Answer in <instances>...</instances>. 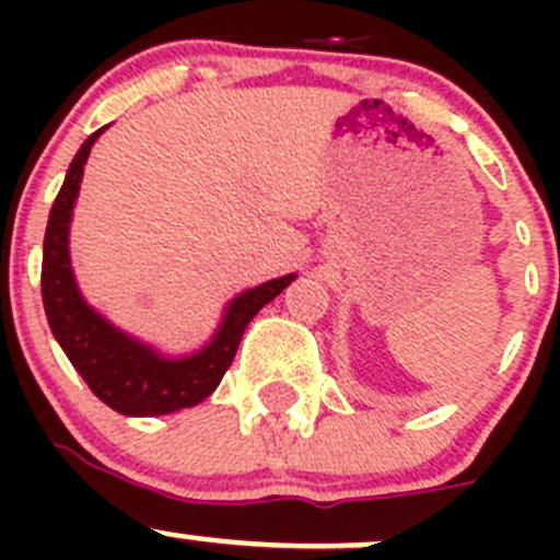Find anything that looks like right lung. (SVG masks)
I'll return each mask as SVG.
<instances>
[{"mask_svg": "<svg viewBox=\"0 0 560 560\" xmlns=\"http://www.w3.org/2000/svg\"><path fill=\"white\" fill-rule=\"evenodd\" d=\"M107 127L83 140L50 208L43 241V306L54 338L92 393L127 417H160L206 400L233 363L248 322L284 292L298 273L244 290L224 308L211 341L189 354H162L151 343L113 325L78 290L70 259V222L81 191L83 165Z\"/></svg>", "mask_w": 560, "mask_h": 560, "instance_id": "add662e5", "label": "right lung"}]
</instances>
